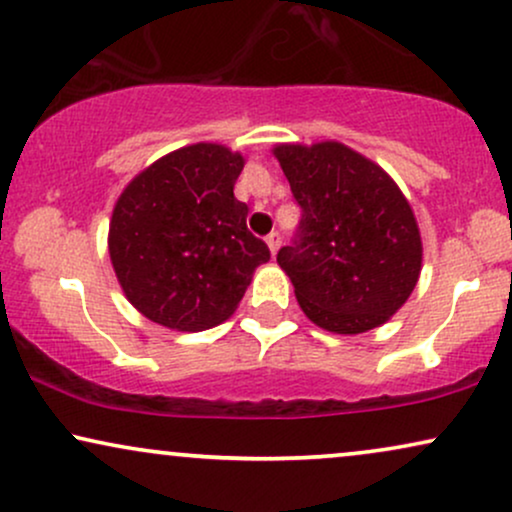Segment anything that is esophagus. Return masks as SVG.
<instances>
[{
    "label": "esophagus",
    "instance_id": "1",
    "mask_svg": "<svg viewBox=\"0 0 512 512\" xmlns=\"http://www.w3.org/2000/svg\"><path fill=\"white\" fill-rule=\"evenodd\" d=\"M266 244H268V249H270V254H277V249H280V244H282V237H280V232H270V235L266 237Z\"/></svg>",
    "mask_w": 512,
    "mask_h": 512
}]
</instances>
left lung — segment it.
I'll use <instances>...</instances> for the list:
<instances>
[{"mask_svg": "<svg viewBox=\"0 0 512 512\" xmlns=\"http://www.w3.org/2000/svg\"><path fill=\"white\" fill-rule=\"evenodd\" d=\"M301 223L277 263L301 311L334 334H361L394 315L418 285L422 242L399 185L342 142L277 144Z\"/></svg>", "mask_w": 512, "mask_h": 512, "instance_id": "1", "label": "left lung"}]
</instances>
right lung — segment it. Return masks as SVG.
Masks as SVG:
<instances>
[{"instance_id":"right-lung-1","label":"right lung","mask_w":512,"mask_h":512,"mask_svg":"<svg viewBox=\"0 0 512 512\" xmlns=\"http://www.w3.org/2000/svg\"><path fill=\"white\" fill-rule=\"evenodd\" d=\"M242 154L199 142L154 161L116 201L109 254L125 296L144 318L199 332L235 313L251 275L270 261L246 230L235 182Z\"/></svg>"}]
</instances>
